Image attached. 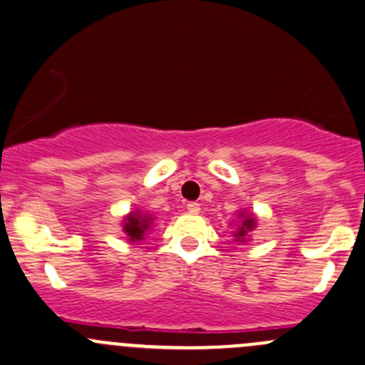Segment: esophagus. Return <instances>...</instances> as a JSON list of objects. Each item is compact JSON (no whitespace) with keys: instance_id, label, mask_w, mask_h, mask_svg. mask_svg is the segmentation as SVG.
<instances>
[{"instance_id":"obj_1","label":"esophagus","mask_w":365,"mask_h":365,"mask_svg":"<svg viewBox=\"0 0 365 365\" xmlns=\"http://www.w3.org/2000/svg\"><path fill=\"white\" fill-rule=\"evenodd\" d=\"M187 210H189L190 214H197V212L201 210L200 203H196V201H190V203H187Z\"/></svg>"}]
</instances>
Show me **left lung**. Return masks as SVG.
<instances>
[{
	"label": "left lung",
	"mask_w": 365,
	"mask_h": 365,
	"mask_svg": "<svg viewBox=\"0 0 365 365\" xmlns=\"http://www.w3.org/2000/svg\"><path fill=\"white\" fill-rule=\"evenodd\" d=\"M240 217H242V222H240L239 228H237L235 237L239 242H244V239L247 237V233H250L251 230L257 226V219H255L253 215H244V214H240Z\"/></svg>",
	"instance_id": "obj_1"
}]
</instances>
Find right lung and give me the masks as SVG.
Here are the masks:
<instances>
[{"label":"right lung","mask_w":365,"mask_h":365,"mask_svg":"<svg viewBox=\"0 0 365 365\" xmlns=\"http://www.w3.org/2000/svg\"><path fill=\"white\" fill-rule=\"evenodd\" d=\"M151 221H153V217L143 215L139 210L130 212L125 217V226H123L125 233L128 235L130 242H139V240H143L146 232L150 230Z\"/></svg>","instance_id":"1"}]
</instances>
